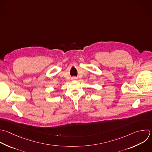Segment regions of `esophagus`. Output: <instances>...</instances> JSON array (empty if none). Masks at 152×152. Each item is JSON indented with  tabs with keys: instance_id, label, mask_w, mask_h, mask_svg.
<instances>
[{
	"instance_id": "1",
	"label": "esophagus",
	"mask_w": 152,
	"mask_h": 152,
	"mask_svg": "<svg viewBox=\"0 0 152 152\" xmlns=\"http://www.w3.org/2000/svg\"><path fill=\"white\" fill-rule=\"evenodd\" d=\"M72 80H77V78H76V77H72Z\"/></svg>"
}]
</instances>
